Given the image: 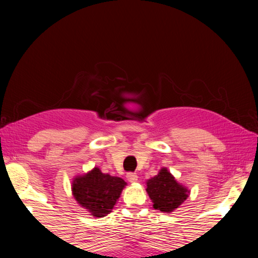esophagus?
Segmentation results:
<instances>
[{"label": "esophagus", "mask_w": 258, "mask_h": 258, "mask_svg": "<svg viewBox=\"0 0 258 258\" xmlns=\"http://www.w3.org/2000/svg\"><path fill=\"white\" fill-rule=\"evenodd\" d=\"M126 178H128V181L130 183H135V182H137V179H139V176H137L135 172H128Z\"/></svg>", "instance_id": "1"}]
</instances>
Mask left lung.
Here are the masks:
<instances>
[{"label": "left lung", "mask_w": 258, "mask_h": 258, "mask_svg": "<svg viewBox=\"0 0 258 258\" xmlns=\"http://www.w3.org/2000/svg\"><path fill=\"white\" fill-rule=\"evenodd\" d=\"M147 192L153 201L155 209L170 214L188 199L189 190L179 184L167 168L147 181Z\"/></svg>", "instance_id": "obj_1"}]
</instances>
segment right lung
<instances>
[{
  "instance_id": "add662e5",
  "label": "right lung",
  "mask_w": 258,
  "mask_h": 258,
  "mask_svg": "<svg viewBox=\"0 0 258 258\" xmlns=\"http://www.w3.org/2000/svg\"><path fill=\"white\" fill-rule=\"evenodd\" d=\"M126 183L122 178L103 174L94 168L73 181V195L82 208L94 217H103L111 213Z\"/></svg>"
}]
</instances>
